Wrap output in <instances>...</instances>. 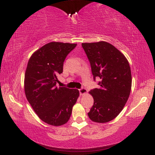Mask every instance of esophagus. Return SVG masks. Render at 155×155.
Masks as SVG:
<instances>
[{
  "label": "esophagus",
  "instance_id": "esophagus-1",
  "mask_svg": "<svg viewBox=\"0 0 155 155\" xmlns=\"http://www.w3.org/2000/svg\"><path fill=\"white\" fill-rule=\"evenodd\" d=\"M79 91H80V95H84V94H85L87 92V90L86 89L84 88V87L80 89Z\"/></svg>",
  "mask_w": 155,
  "mask_h": 155
}]
</instances>
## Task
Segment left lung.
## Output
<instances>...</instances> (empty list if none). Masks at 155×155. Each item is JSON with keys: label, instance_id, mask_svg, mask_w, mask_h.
Returning <instances> with one entry per match:
<instances>
[{"label": "left lung", "instance_id": "left-lung-1", "mask_svg": "<svg viewBox=\"0 0 155 155\" xmlns=\"http://www.w3.org/2000/svg\"><path fill=\"white\" fill-rule=\"evenodd\" d=\"M90 61L92 73L99 77V88L90 90L94 104L88 116L92 121L107 123L113 120L124 109L132 85V76L126 56L106 41L82 43Z\"/></svg>", "mask_w": 155, "mask_h": 155}]
</instances>
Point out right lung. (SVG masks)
Returning <instances> with one entry per match:
<instances>
[{
    "label": "right lung",
    "instance_id": "add662e5",
    "mask_svg": "<svg viewBox=\"0 0 155 155\" xmlns=\"http://www.w3.org/2000/svg\"><path fill=\"white\" fill-rule=\"evenodd\" d=\"M77 44L53 41L31 55L25 75L27 99L39 118L54 126L66 124L80 93L77 89L56 87L63 62Z\"/></svg>",
    "mask_w": 155,
    "mask_h": 155
}]
</instances>
